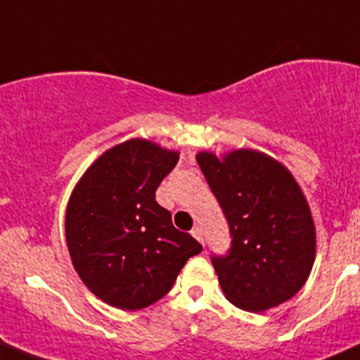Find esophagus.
<instances>
[{"mask_svg":"<svg viewBox=\"0 0 360 360\" xmlns=\"http://www.w3.org/2000/svg\"><path fill=\"white\" fill-rule=\"evenodd\" d=\"M191 235H193L195 238H197L198 242H202L203 244V233H202V228H198V226H195L193 230H191Z\"/></svg>","mask_w":360,"mask_h":360,"instance_id":"obj_1","label":"esophagus"}]
</instances>
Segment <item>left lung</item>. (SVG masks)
Instances as JSON below:
<instances>
[{
  "instance_id": "obj_1",
  "label": "left lung",
  "mask_w": 360,
  "mask_h": 360,
  "mask_svg": "<svg viewBox=\"0 0 360 360\" xmlns=\"http://www.w3.org/2000/svg\"><path fill=\"white\" fill-rule=\"evenodd\" d=\"M230 228V249L210 261L224 296L248 311L284 303L303 288L314 266L310 209L285 167L252 150L219 160L197 155Z\"/></svg>"
}]
</instances>
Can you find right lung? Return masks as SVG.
<instances>
[{
  "label": "right lung",
  "instance_id": "add662e5",
  "mask_svg": "<svg viewBox=\"0 0 360 360\" xmlns=\"http://www.w3.org/2000/svg\"><path fill=\"white\" fill-rule=\"evenodd\" d=\"M177 160V153L150 141H125L92 163L69 198L66 240L72 266L111 307H150L172 289L186 261L202 252L155 200Z\"/></svg>",
  "mask_w": 360,
  "mask_h": 360
}]
</instances>
